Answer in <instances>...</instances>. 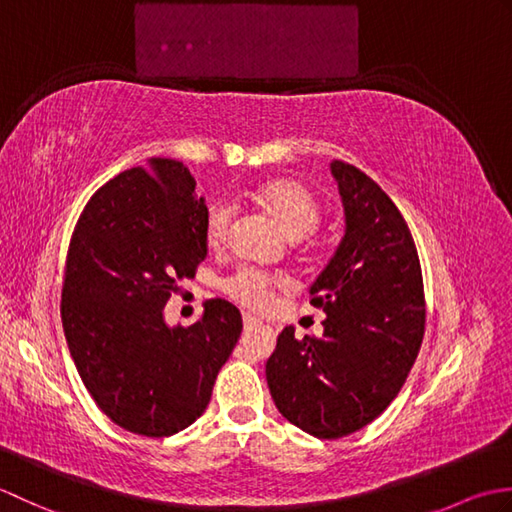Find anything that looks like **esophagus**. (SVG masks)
Wrapping results in <instances>:
<instances>
[{
	"label": "esophagus",
	"instance_id": "1",
	"mask_svg": "<svg viewBox=\"0 0 512 512\" xmlns=\"http://www.w3.org/2000/svg\"><path fill=\"white\" fill-rule=\"evenodd\" d=\"M257 325H262V321L253 317V314H244V330H253Z\"/></svg>",
	"mask_w": 512,
	"mask_h": 512
}]
</instances>
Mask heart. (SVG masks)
<instances>
[{
	"label": "heart",
	"instance_id": "heart-1",
	"mask_svg": "<svg viewBox=\"0 0 512 512\" xmlns=\"http://www.w3.org/2000/svg\"><path fill=\"white\" fill-rule=\"evenodd\" d=\"M255 202L279 224L295 244H310L312 231L321 222V206L317 198L301 182L279 178L264 182L255 191ZM233 209L226 204H215L206 213L204 235L211 248H222L231 233ZM288 279L279 273L257 268H239L224 281L226 295L250 310H266L273 306L275 292L286 290Z\"/></svg>",
	"mask_w": 512,
	"mask_h": 512
}]
</instances>
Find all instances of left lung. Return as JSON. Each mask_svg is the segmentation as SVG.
I'll return each instance as SVG.
<instances>
[{"label":"left lung","instance_id":"8db88e82","mask_svg":"<svg viewBox=\"0 0 512 512\" xmlns=\"http://www.w3.org/2000/svg\"><path fill=\"white\" fill-rule=\"evenodd\" d=\"M345 235L310 286L328 317L323 336L288 325L266 363L281 416L314 438L363 429L398 396L424 336V286L416 244L389 195L361 169L334 160Z\"/></svg>","mask_w":512,"mask_h":512}]
</instances>
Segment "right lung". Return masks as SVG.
I'll use <instances>...</instances> for the list:
<instances>
[{"instance_id":"right-lung-1","label":"right lung","mask_w":512,"mask_h":512,"mask_svg":"<svg viewBox=\"0 0 512 512\" xmlns=\"http://www.w3.org/2000/svg\"><path fill=\"white\" fill-rule=\"evenodd\" d=\"M206 202L178 160L151 158L105 182L74 226L61 321L74 365L118 427L167 438L198 420L242 334V314L209 299L189 328L162 317L206 257Z\"/></svg>"}]
</instances>
